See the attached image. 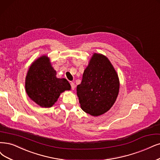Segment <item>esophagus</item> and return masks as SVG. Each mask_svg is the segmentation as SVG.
<instances>
[{"label": "esophagus", "mask_w": 160, "mask_h": 160, "mask_svg": "<svg viewBox=\"0 0 160 160\" xmlns=\"http://www.w3.org/2000/svg\"><path fill=\"white\" fill-rule=\"evenodd\" d=\"M70 86H71V88H72V90H74V88H75L74 83H73V82H71Z\"/></svg>", "instance_id": "obj_1"}]
</instances>
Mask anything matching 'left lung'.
Returning <instances> with one entry per match:
<instances>
[{"instance_id": "1", "label": "left lung", "mask_w": 160, "mask_h": 160, "mask_svg": "<svg viewBox=\"0 0 160 160\" xmlns=\"http://www.w3.org/2000/svg\"><path fill=\"white\" fill-rule=\"evenodd\" d=\"M119 91V77L113 65L105 56L94 53L76 88L82 109L92 116L101 115L113 105Z\"/></svg>"}]
</instances>
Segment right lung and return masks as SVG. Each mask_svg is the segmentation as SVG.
<instances>
[{"label":"right lung","instance_id":"1","mask_svg":"<svg viewBox=\"0 0 160 160\" xmlns=\"http://www.w3.org/2000/svg\"><path fill=\"white\" fill-rule=\"evenodd\" d=\"M49 58L43 55L29 67L26 77L25 88L28 96L42 108H51L61 93L70 90L71 86L65 78H58Z\"/></svg>","mask_w":160,"mask_h":160}]
</instances>
